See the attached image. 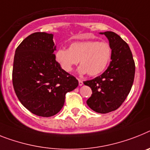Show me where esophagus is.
Wrapping results in <instances>:
<instances>
[{"instance_id":"obj_1","label":"esophagus","mask_w":150,"mask_h":150,"mask_svg":"<svg viewBox=\"0 0 150 150\" xmlns=\"http://www.w3.org/2000/svg\"><path fill=\"white\" fill-rule=\"evenodd\" d=\"M79 86H81V85H83L82 80H81V79H79Z\"/></svg>"}]
</instances>
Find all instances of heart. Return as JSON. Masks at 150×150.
<instances>
[{"label": "heart", "instance_id": "heart-1", "mask_svg": "<svg viewBox=\"0 0 150 150\" xmlns=\"http://www.w3.org/2000/svg\"><path fill=\"white\" fill-rule=\"evenodd\" d=\"M112 56V49L107 42L97 40L79 41L70 44L69 49L56 50L55 58L63 71L70 72L80 62V74L100 75L107 69Z\"/></svg>", "mask_w": 150, "mask_h": 150}]
</instances>
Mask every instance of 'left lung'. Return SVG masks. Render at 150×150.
<instances>
[{
	"instance_id": "8db88e82",
	"label": "left lung",
	"mask_w": 150,
	"mask_h": 150,
	"mask_svg": "<svg viewBox=\"0 0 150 150\" xmlns=\"http://www.w3.org/2000/svg\"><path fill=\"white\" fill-rule=\"evenodd\" d=\"M106 36L112 49L111 62L107 70L95 79L84 81L92 94L87 104L94 111L107 114L120 108L129 94L135 75V62L128 44L111 31Z\"/></svg>"
}]
</instances>
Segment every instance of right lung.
<instances>
[{
    "mask_svg": "<svg viewBox=\"0 0 150 150\" xmlns=\"http://www.w3.org/2000/svg\"><path fill=\"white\" fill-rule=\"evenodd\" d=\"M55 50L53 35L34 33L19 45L13 59L12 79L19 100L31 113L44 117L59 113L66 93L79 85L56 62Z\"/></svg>",
    "mask_w": 150,
    "mask_h": 150,
    "instance_id": "obj_1",
    "label": "right lung"
}]
</instances>
